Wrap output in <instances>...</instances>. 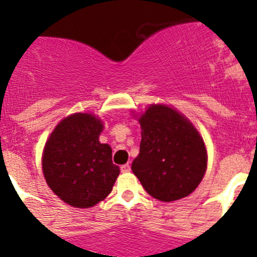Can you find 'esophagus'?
I'll return each instance as SVG.
<instances>
[{
  "mask_svg": "<svg viewBox=\"0 0 257 257\" xmlns=\"http://www.w3.org/2000/svg\"><path fill=\"white\" fill-rule=\"evenodd\" d=\"M130 170H131V166L128 165V163L121 166V171L122 172H130Z\"/></svg>",
  "mask_w": 257,
  "mask_h": 257,
  "instance_id": "esophagus-1",
  "label": "esophagus"
}]
</instances>
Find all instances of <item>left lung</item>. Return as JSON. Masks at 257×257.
Returning <instances> with one entry per match:
<instances>
[{
	"mask_svg": "<svg viewBox=\"0 0 257 257\" xmlns=\"http://www.w3.org/2000/svg\"><path fill=\"white\" fill-rule=\"evenodd\" d=\"M139 121L140 153L131 169L143 188L163 202L189 196L207 167L199 134L187 118L166 105H151Z\"/></svg>",
	"mask_w": 257,
	"mask_h": 257,
	"instance_id": "left-lung-1",
	"label": "left lung"
}]
</instances>
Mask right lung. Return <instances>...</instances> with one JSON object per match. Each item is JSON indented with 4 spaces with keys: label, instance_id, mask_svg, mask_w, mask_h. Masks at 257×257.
I'll list each match as a JSON object with an SVG mask.
<instances>
[{
    "label": "right lung",
    "instance_id": "right-lung-1",
    "mask_svg": "<svg viewBox=\"0 0 257 257\" xmlns=\"http://www.w3.org/2000/svg\"><path fill=\"white\" fill-rule=\"evenodd\" d=\"M101 131L103 123L95 115L76 113L56 126L45 145L47 185L73 207L88 208L103 201L119 174L112 148L99 142Z\"/></svg>",
    "mask_w": 257,
    "mask_h": 257
}]
</instances>
